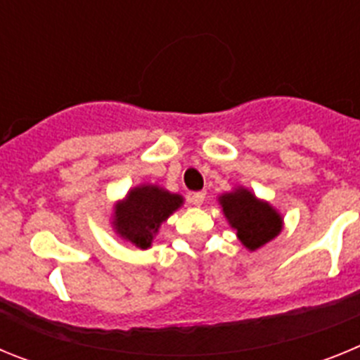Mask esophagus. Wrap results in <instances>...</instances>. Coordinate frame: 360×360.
<instances>
[{"label":"esophagus","instance_id":"esophagus-1","mask_svg":"<svg viewBox=\"0 0 360 360\" xmlns=\"http://www.w3.org/2000/svg\"><path fill=\"white\" fill-rule=\"evenodd\" d=\"M191 203H193V205H196V207H200V205H202L203 203V200H205V193H193V195H191Z\"/></svg>","mask_w":360,"mask_h":360}]
</instances>
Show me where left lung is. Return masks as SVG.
I'll list each match as a JSON object with an SVG mask.
<instances>
[{"label":"left lung","mask_w":360,"mask_h":360,"mask_svg":"<svg viewBox=\"0 0 360 360\" xmlns=\"http://www.w3.org/2000/svg\"><path fill=\"white\" fill-rule=\"evenodd\" d=\"M224 216L236 231L238 240L250 252L274 240L283 229V216L266 200L257 198L252 191L238 186L218 196Z\"/></svg>","instance_id":"obj_1"}]
</instances>
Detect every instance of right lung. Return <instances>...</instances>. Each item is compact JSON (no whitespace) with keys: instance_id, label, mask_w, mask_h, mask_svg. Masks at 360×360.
<instances>
[{"instance_id":"right-lung-1","label":"right lung","mask_w":360,"mask_h":360,"mask_svg":"<svg viewBox=\"0 0 360 360\" xmlns=\"http://www.w3.org/2000/svg\"><path fill=\"white\" fill-rule=\"evenodd\" d=\"M182 205V195L157 184H141L113 205L111 227L120 240L146 250L151 247L160 225Z\"/></svg>"}]
</instances>
